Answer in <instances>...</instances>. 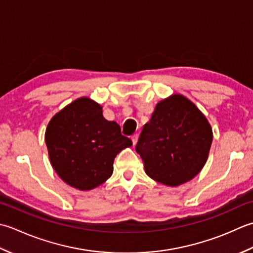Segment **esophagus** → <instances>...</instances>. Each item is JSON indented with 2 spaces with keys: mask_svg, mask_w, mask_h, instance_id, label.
Wrapping results in <instances>:
<instances>
[{
  "mask_svg": "<svg viewBox=\"0 0 253 253\" xmlns=\"http://www.w3.org/2000/svg\"><path fill=\"white\" fill-rule=\"evenodd\" d=\"M131 140H132V143H133V145H136V143H137V140H138V134H134V135H132V137H131Z\"/></svg>",
  "mask_w": 253,
  "mask_h": 253,
  "instance_id": "obj_1",
  "label": "esophagus"
}]
</instances>
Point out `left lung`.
<instances>
[{"instance_id":"8db88e82","label":"left lung","mask_w":253,"mask_h":253,"mask_svg":"<svg viewBox=\"0 0 253 253\" xmlns=\"http://www.w3.org/2000/svg\"><path fill=\"white\" fill-rule=\"evenodd\" d=\"M212 141L206 117L187 97L173 94L156 105L135 149L149 178L178 187L202 170Z\"/></svg>"}]
</instances>
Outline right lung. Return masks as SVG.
<instances>
[{
  "mask_svg": "<svg viewBox=\"0 0 253 253\" xmlns=\"http://www.w3.org/2000/svg\"><path fill=\"white\" fill-rule=\"evenodd\" d=\"M50 163L58 176L81 191L109 179L113 161L132 141L116 121L102 116V107L88 97L77 98L56 112L44 134Z\"/></svg>",
  "mask_w": 253,
  "mask_h": 253,
  "instance_id": "1",
  "label": "right lung"
}]
</instances>
